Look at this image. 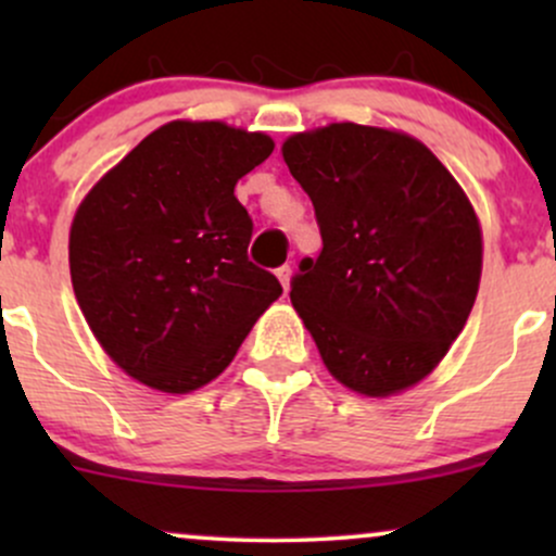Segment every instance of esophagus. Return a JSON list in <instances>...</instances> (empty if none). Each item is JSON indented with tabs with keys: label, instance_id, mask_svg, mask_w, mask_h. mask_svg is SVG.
Segmentation results:
<instances>
[{
	"label": "esophagus",
	"instance_id": "esophagus-1",
	"mask_svg": "<svg viewBox=\"0 0 556 556\" xmlns=\"http://www.w3.org/2000/svg\"><path fill=\"white\" fill-rule=\"evenodd\" d=\"M277 279H279V285H282L285 292L290 290V279H292V269H290V266H279V269H277Z\"/></svg>",
	"mask_w": 556,
	"mask_h": 556
}]
</instances>
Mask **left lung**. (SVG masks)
<instances>
[{"mask_svg": "<svg viewBox=\"0 0 556 556\" xmlns=\"http://www.w3.org/2000/svg\"><path fill=\"white\" fill-rule=\"evenodd\" d=\"M321 229L300 261L292 308L327 371L366 397H392L442 363L473 308L481 222L437 156L392 127L331 123L282 143Z\"/></svg>", "mask_w": 556, "mask_h": 556, "instance_id": "left-lung-1", "label": "left lung"}]
</instances>
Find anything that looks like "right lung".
<instances>
[{"label":"right lung","instance_id":"obj_1","mask_svg":"<svg viewBox=\"0 0 556 556\" xmlns=\"http://www.w3.org/2000/svg\"><path fill=\"white\" fill-rule=\"evenodd\" d=\"M271 151L266 132L172 119L80 201L70 279L96 342L130 379L167 394L206 387L282 295L248 261L253 222L235 198Z\"/></svg>","mask_w":556,"mask_h":556}]
</instances>
